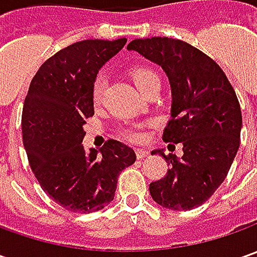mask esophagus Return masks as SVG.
Here are the masks:
<instances>
[{"instance_id": "esophagus-1", "label": "esophagus", "mask_w": 257, "mask_h": 257, "mask_svg": "<svg viewBox=\"0 0 257 257\" xmlns=\"http://www.w3.org/2000/svg\"><path fill=\"white\" fill-rule=\"evenodd\" d=\"M136 156H137V159L139 160H142L144 157H147L149 156V152H146L143 149H136Z\"/></svg>"}]
</instances>
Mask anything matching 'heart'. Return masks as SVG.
<instances>
[{
  "mask_svg": "<svg viewBox=\"0 0 257 257\" xmlns=\"http://www.w3.org/2000/svg\"><path fill=\"white\" fill-rule=\"evenodd\" d=\"M132 77H133L134 84L137 85V88L143 93L146 88H149L150 85L154 84V83H160V78L156 71L147 68V67H139V68H134L132 71ZM105 75L103 73L95 75L94 78L93 85H91V97H93L94 103H98L103 97L104 90H105ZM124 136L130 140H140L143 136L140 132L137 130H125L124 132Z\"/></svg>",
  "mask_w": 257,
  "mask_h": 257,
  "instance_id": "1",
  "label": "heart"
}]
</instances>
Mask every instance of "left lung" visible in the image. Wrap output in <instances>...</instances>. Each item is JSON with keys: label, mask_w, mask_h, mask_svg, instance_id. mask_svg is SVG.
Instances as JSON below:
<instances>
[{"label": "left lung", "mask_w": 257, "mask_h": 257, "mask_svg": "<svg viewBox=\"0 0 257 257\" xmlns=\"http://www.w3.org/2000/svg\"><path fill=\"white\" fill-rule=\"evenodd\" d=\"M127 50L160 65L172 88L166 143H182V159L160 153L170 164L162 180L150 183V194L162 207H199L226 179L240 144L242 111L223 70L209 55L180 40L152 37L133 40Z\"/></svg>", "instance_id": "1"}]
</instances>
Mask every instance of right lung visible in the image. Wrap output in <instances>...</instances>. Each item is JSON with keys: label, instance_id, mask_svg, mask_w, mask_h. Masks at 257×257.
<instances>
[{"label": "right lung", "instance_id": "1", "mask_svg": "<svg viewBox=\"0 0 257 257\" xmlns=\"http://www.w3.org/2000/svg\"><path fill=\"white\" fill-rule=\"evenodd\" d=\"M127 43L84 40L68 45L40 67L25 97L23 142L40 186L75 213L104 209L114 199L120 172L136 162L117 140L100 150L83 146L85 118L94 115L91 85L98 70Z\"/></svg>", "mask_w": 257, "mask_h": 257}]
</instances>
